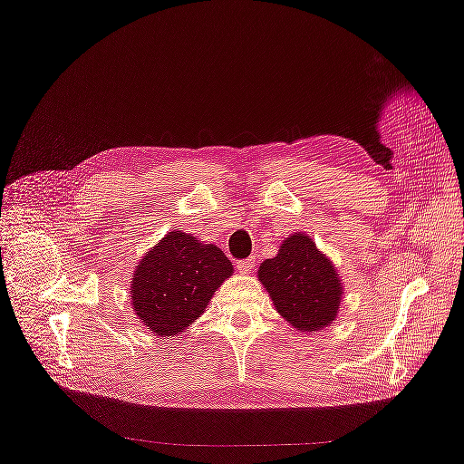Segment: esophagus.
Returning <instances> with one entry per match:
<instances>
[{"label": "esophagus", "instance_id": "34e87169", "mask_svg": "<svg viewBox=\"0 0 464 464\" xmlns=\"http://www.w3.org/2000/svg\"><path fill=\"white\" fill-rule=\"evenodd\" d=\"M256 264V258L255 256H249V258H244V260H237V269L240 273H251L253 267Z\"/></svg>", "mask_w": 464, "mask_h": 464}]
</instances>
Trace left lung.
<instances>
[{"label": "left lung", "instance_id": "obj_1", "mask_svg": "<svg viewBox=\"0 0 464 464\" xmlns=\"http://www.w3.org/2000/svg\"><path fill=\"white\" fill-rule=\"evenodd\" d=\"M278 314L300 332H319L337 317L343 285L332 262L302 233L291 235L275 258L258 267Z\"/></svg>", "mask_w": 464, "mask_h": 464}]
</instances>
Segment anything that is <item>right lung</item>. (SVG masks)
I'll list each match as a JSON object with an SVG mask.
<instances>
[{
	"label": "right lung",
	"instance_id": "add662e5",
	"mask_svg": "<svg viewBox=\"0 0 464 464\" xmlns=\"http://www.w3.org/2000/svg\"><path fill=\"white\" fill-rule=\"evenodd\" d=\"M231 273V262L217 246L171 231L136 267L130 304L147 330L171 337L204 314L213 293Z\"/></svg>",
	"mask_w": 464,
	"mask_h": 464
}]
</instances>
